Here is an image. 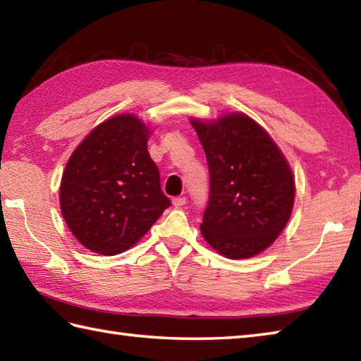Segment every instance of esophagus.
Listing matches in <instances>:
<instances>
[{
  "mask_svg": "<svg viewBox=\"0 0 361 361\" xmlns=\"http://www.w3.org/2000/svg\"><path fill=\"white\" fill-rule=\"evenodd\" d=\"M172 203L175 208H180L183 204H186V197H175V199H172Z\"/></svg>",
  "mask_w": 361,
  "mask_h": 361,
  "instance_id": "obj_1",
  "label": "esophagus"
}]
</instances>
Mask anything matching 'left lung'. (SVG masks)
Segmentation results:
<instances>
[{
	"label": "left lung",
	"mask_w": 361,
	"mask_h": 361,
	"mask_svg": "<svg viewBox=\"0 0 361 361\" xmlns=\"http://www.w3.org/2000/svg\"><path fill=\"white\" fill-rule=\"evenodd\" d=\"M190 125L209 169V200L200 225L207 243L221 255H258L283 231L294 204L291 167L277 144L241 112Z\"/></svg>",
	"instance_id": "1"
}]
</instances>
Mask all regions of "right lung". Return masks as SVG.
<instances>
[{"label":"right lung","mask_w":361,"mask_h":361,"mask_svg":"<svg viewBox=\"0 0 361 361\" xmlns=\"http://www.w3.org/2000/svg\"><path fill=\"white\" fill-rule=\"evenodd\" d=\"M148 136L136 116L120 114L92 130L70 157L61 211L86 249L102 255L128 250L171 207L147 150Z\"/></svg>","instance_id":"obj_1"}]
</instances>
